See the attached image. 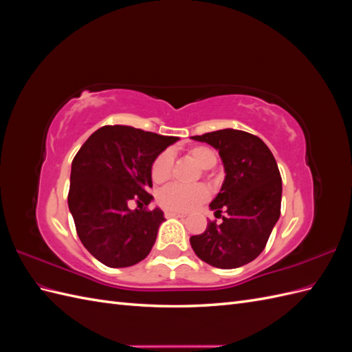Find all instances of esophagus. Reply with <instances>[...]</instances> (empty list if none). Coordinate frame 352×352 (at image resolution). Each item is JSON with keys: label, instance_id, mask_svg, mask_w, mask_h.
Returning a JSON list of instances; mask_svg holds the SVG:
<instances>
[{"label": "esophagus", "instance_id": "esophagus-1", "mask_svg": "<svg viewBox=\"0 0 352 352\" xmlns=\"http://www.w3.org/2000/svg\"><path fill=\"white\" fill-rule=\"evenodd\" d=\"M166 217H185V212H179V211H166L164 212Z\"/></svg>", "mask_w": 352, "mask_h": 352}]
</instances>
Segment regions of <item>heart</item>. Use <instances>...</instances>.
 I'll return each mask as SVG.
<instances>
[{
  "label": "heart",
  "instance_id": "heart-1",
  "mask_svg": "<svg viewBox=\"0 0 352 352\" xmlns=\"http://www.w3.org/2000/svg\"><path fill=\"white\" fill-rule=\"evenodd\" d=\"M188 157L201 167L202 170H210L216 166L217 155L210 146L198 145L188 150ZM173 154L170 151H163L158 154L151 164V179L157 185H162L170 179L173 170ZM208 198V189L202 185L197 186H180L170 185L162 189L157 195L158 204L168 211H189L197 206L202 204Z\"/></svg>",
  "mask_w": 352,
  "mask_h": 352
}]
</instances>
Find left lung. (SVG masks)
<instances>
[{"label":"left lung","instance_id":"left-lung-1","mask_svg":"<svg viewBox=\"0 0 352 352\" xmlns=\"http://www.w3.org/2000/svg\"><path fill=\"white\" fill-rule=\"evenodd\" d=\"M216 148L225 166V180L210 208L223 216L204 233L190 236L198 257L219 269H236L264 250L280 216L282 177L278 163L258 136L236 129L192 136Z\"/></svg>","mask_w":352,"mask_h":352}]
</instances>
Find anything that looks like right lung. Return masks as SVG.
<instances>
[{
  "instance_id": "right-lung-1",
  "label": "right lung",
  "mask_w": 352,
  "mask_h": 352,
  "mask_svg": "<svg viewBox=\"0 0 352 352\" xmlns=\"http://www.w3.org/2000/svg\"><path fill=\"white\" fill-rule=\"evenodd\" d=\"M177 140L132 126H102L74 155L69 210L83 247L107 267H129L150 254L164 221L162 210L146 208L153 201L151 164Z\"/></svg>"
}]
</instances>
